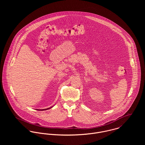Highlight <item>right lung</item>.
<instances>
[{
	"mask_svg": "<svg viewBox=\"0 0 145 145\" xmlns=\"http://www.w3.org/2000/svg\"><path fill=\"white\" fill-rule=\"evenodd\" d=\"M52 107H53V106H51V107H50V108H46V109H36V110H45L49 109H50V108H52Z\"/></svg>",
	"mask_w": 145,
	"mask_h": 145,
	"instance_id": "1",
	"label": "right lung"
}]
</instances>
